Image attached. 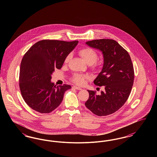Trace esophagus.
I'll use <instances>...</instances> for the list:
<instances>
[{
    "label": "esophagus",
    "instance_id": "1",
    "mask_svg": "<svg viewBox=\"0 0 157 157\" xmlns=\"http://www.w3.org/2000/svg\"><path fill=\"white\" fill-rule=\"evenodd\" d=\"M73 88H75V90H82V88H80V87H79V86H73Z\"/></svg>",
    "mask_w": 157,
    "mask_h": 157
}]
</instances>
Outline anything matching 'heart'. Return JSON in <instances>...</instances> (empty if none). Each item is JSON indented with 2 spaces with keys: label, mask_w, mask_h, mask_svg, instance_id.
I'll return each mask as SVG.
<instances>
[{
  "label": "heart",
  "mask_w": 157,
  "mask_h": 157,
  "mask_svg": "<svg viewBox=\"0 0 157 157\" xmlns=\"http://www.w3.org/2000/svg\"><path fill=\"white\" fill-rule=\"evenodd\" d=\"M79 55L82 57L84 61L88 65H91L92 67L96 68L98 64L95 62L98 59V54L97 52L90 48H84L79 51ZM71 55L69 54L65 58L64 63H67L71 59ZM90 79L88 75H82L79 74H75L72 78V81L77 85H83L86 79Z\"/></svg>",
  "instance_id": "1"
}]
</instances>
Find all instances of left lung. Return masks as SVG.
<instances>
[{
	"label": "left lung",
	"mask_w": 157,
	"mask_h": 157,
	"mask_svg": "<svg viewBox=\"0 0 157 157\" xmlns=\"http://www.w3.org/2000/svg\"><path fill=\"white\" fill-rule=\"evenodd\" d=\"M86 44L100 50L103 54V67L94 83L105 90L100 95L96 91L88 90L90 97L85 105L98 116L112 114L124 105L131 92L134 71L131 57L113 39L93 40Z\"/></svg>",
	"instance_id": "1"
}]
</instances>
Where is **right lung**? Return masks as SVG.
Instances as JSON below:
<instances>
[{"label":"right lung","instance_id":"add662e5","mask_svg":"<svg viewBox=\"0 0 157 157\" xmlns=\"http://www.w3.org/2000/svg\"><path fill=\"white\" fill-rule=\"evenodd\" d=\"M78 44V40L66 42L42 40L33 45L23 57L19 74V87L23 98L32 109L48 113L62 102L64 93L71 86L55 85L51 75L60 69L67 56Z\"/></svg>","mask_w":157,"mask_h":157}]
</instances>
